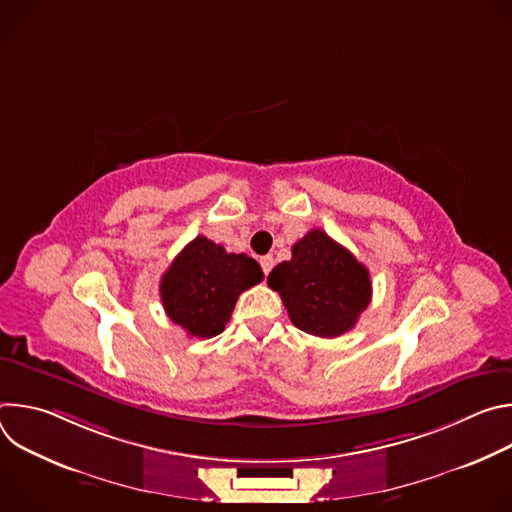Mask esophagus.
Returning <instances> with one entry per match:
<instances>
[{"label": "esophagus", "instance_id": "obj_1", "mask_svg": "<svg viewBox=\"0 0 512 512\" xmlns=\"http://www.w3.org/2000/svg\"><path fill=\"white\" fill-rule=\"evenodd\" d=\"M261 269H263V273L267 275L269 271H271V267H273V257L271 255H265V257H261Z\"/></svg>", "mask_w": 512, "mask_h": 512}]
</instances>
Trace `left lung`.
I'll return each instance as SVG.
<instances>
[{
	"label": "left lung",
	"mask_w": 512,
	"mask_h": 512,
	"mask_svg": "<svg viewBox=\"0 0 512 512\" xmlns=\"http://www.w3.org/2000/svg\"><path fill=\"white\" fill-rule=\"evenodd\" d=\"M267 285L281 296L291 324L320 338L352 330L373 296L369 269L322 229L291 247V259L273 267Z\"/></svg>",
	"instance_id": "1"
}]
</instances>
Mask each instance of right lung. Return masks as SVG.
Returning <instances> with one entry per match:
<instances>
[{
  "label": "right lung",
  "mask_w": 512,
  "mask_h": 512,
  "mask_svg": "<svg viewBox=\"0 0 512 512\" xmlns=\"http://www.w3.org/2000/svg\"><path fill=\"white\" fill-rule=\"evenodd\" d=\"M263 279L259 263L245 253H227L206 237L190 241L160 281L168 318L190 336L212 338L225 330L245 289Z\"/></svg>",
  "instance_id": "1"
}]
</instances>
